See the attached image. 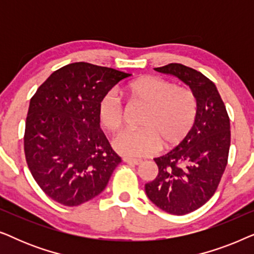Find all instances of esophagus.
<instances>
[{"label": "esophagus", "instance_id": "1", "mask_svg": "<svg viewBox=\"0 0 254 254\" xmlns=\"http://www.w3.org/2000/svg\"><path fill=\"white\" fill-rule=\"evenodd\" d=\"M123 161L125 163H127V164H130V165H140L142 163L141 159H133V158H128V157H125Z\"/></svg>", "mask_w": 254, "mask_h": 254}]
</instances>
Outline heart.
Segmentation results:
<instances>
[{
  "label": "heart",
  "mask_w": 254,
  "mask_h": 254,
  "mask_svg": "<svg viewBox=\"0 0 254 254\" xmlns=\"http://www.w3.org/2000/svg\"><path fill=\"white\" fill-rule=\"evenodd\" d=\"M135 103L145 106L140 126L142 129H126L113 138L114 150L125 157H145L161 147L169 149L185 140L197 118V100L185 86L157 76H141L123 89ZM98 119L106 130L114 133L121 127L124 106L116 89L104 95L98 104Z\"/></svg>",
  "instance_id": "1"
}]
</instances>
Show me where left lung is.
<instances>
[{"mask_svg": "<svg viewBox=\"0 0 254 254\" xmlns=\"http://www.w3.org/2000/svg\"><path fill=\"white\" fill-rule=\"evenodd\" d=\"M155 70L178 77L197 100L192 131L175 149L154 159L158 175L144 187L147 196L162 210L185 215L203 206L216 192L228 163L230 120L216 85L200 71L180 64Z\"/></svg>", "mask_w": 254, "mask_h": 254, "instance_id": "1", "label": "left lung"}]
</instances>
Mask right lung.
I'll return each instance as SVG.
<instances>
[{
  "mask_svg": "<svg viewBox=\"0 0 254 254\" xmlns=\"http://www.w3.org/2000/svg\"><path fill=\"white\" fill-rule=\"evenodd\" d=\"M130 74L75 62L55 70L30 100L24 151L45 194L67 207L102 193L121 157L100 129L98 104Z\"/></svg>",
  "mask_w": 254,
  "mask_h": 254,
  "instance_id": "add662e5",
  "label": "right lung"
}]
</instances>
